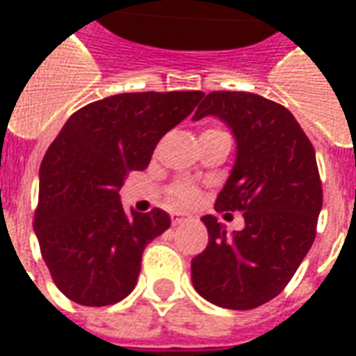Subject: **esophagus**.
Returning <instances> with one entry per match:
<instances>
[{"label":"esophagus","instance_id":"esophagus-1","mask_svg":"<svg viewBox=\"0 0 356 356\" xmlns=\"http://www.w3.org/2000/svg\"><path fill=\"white\" fill-rule=\"evenodd\" d=\"M186 221H188V217L185 216H177V213H173V216H171V223H173V227L186 223Z\"/></svg>","mask_w":356,"mask_h":356}]
</instances>
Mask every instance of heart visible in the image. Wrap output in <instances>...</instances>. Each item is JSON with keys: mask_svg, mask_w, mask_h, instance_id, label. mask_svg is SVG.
Here are the masks:
<instances>
[{"mask_svg": "<svg viewBox=\"0 0 356 356\" xmlns=\"http://www.w3.org/2000/svg\"><path fill=\"white\" fill-rule=\"evenodd\" d=\"M171 202L179 206V208H191L198 200V191L193 185H186V183H177L170 191Z\"/></svg>", "mask_w": 356, "mask_h": 356, "instance_id": "heart-1", "label": "heart"}]
</instances>
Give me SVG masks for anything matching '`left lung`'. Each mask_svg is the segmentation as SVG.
Here are the masks:
<instances>
[{
    "instance_id": "8db88e82",
    "label": "left lung",
    "mask_w": 356,
    "mask_h": 356,
    "mask_svg": "<svg viewBox=\"0 0 356 356\" xmlns=\"http://www.w3.org/2000/svg\"><path fill=\"white\" fill-rule=\"evenodd\" d=\"M204 116L234 133L236 160L216 209L242 211L244 229L229 234L217 217H202L209 240L193 259V284L213 305L248 311L276 298L313 246L322 208L316 156L290 110L261 95L213 91L194 120Z\"/></svg>"
}]
</instances>
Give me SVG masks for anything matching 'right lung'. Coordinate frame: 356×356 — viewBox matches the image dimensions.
<instances>
[{"label": "right lung", "mask_w": 356, "mask_h": 356, "mask_svg": "<svg viewBox=\"0 0 356 356\" xmlns=\"http://www.w3.org/2000/svg\"><path fill=\"white\" fill-rule=\"evenodd\" d=\"M202 91L122 93L74 112L40 168L34 231L53 282L86 307L122 301L137 284L150 240L168 231L170 216L120 202L129 171H143L158 140L181 124Z\"/></svg>", "instance_id": "right-lung-1"}]
</instances>
